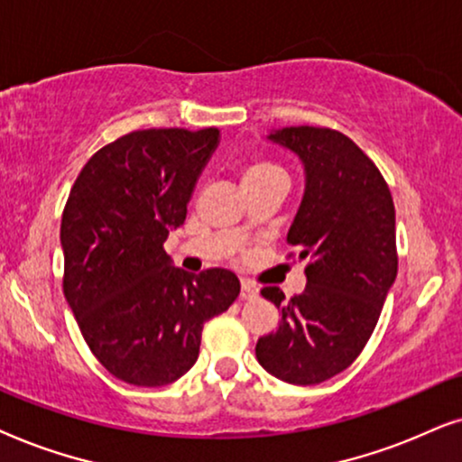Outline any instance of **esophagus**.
<instances>
[{"label": "esophagus", "instance_id": "obj_1", "mask_svg": "<svg viewBox=\"0 0 462 462\" xmlns=\"http://www.w3.org/2000/svg\"><path fill=\"white\" fill-rule=\"evenodd\" d=\"M257 298V289L251 285V282L243 281L241 285V300H255Z\"/></svg>", "mask_w": 462, "mask_h": 462}]
</instances>
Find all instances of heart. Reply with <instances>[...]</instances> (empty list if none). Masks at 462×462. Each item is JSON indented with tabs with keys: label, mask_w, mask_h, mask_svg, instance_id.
I'll return each instance as SVG.
<instances>
[{
	"label": "heart",
	"mask_w": 462,
	"mask_h": 462,
	"mask_svg": "<svg viewBox=\"0 0 462 462\" xmlns=\"http://www.w3.org/2000/svg\"><path fill=\"white\" fill-rule=\"evenodd\" d=\"M263 181H287L282 167L268 158H254L243 171V186H254Z\"/></svg>",
	"instance_id": "heart-1"
}]
</instances>
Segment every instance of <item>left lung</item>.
<instances>
[{
  "label": "left lung",
  "mask_w": 462,
  "mask_h": 462,
  "mask_svg": "<svg viewBox=\"0 0 462 462\" xmlns=\"http://www.w3.org/2000/svg\"><path fill=\"white\" fill-rule=\"evenodd\" d=\"M268 139L304 164L287 243L309 266L306 289L289 302L279 287L262 289L281 321L257 340L255 356L282 383L319 384L346 370L376 328L397 276L395 205L383 173L346 134L287 126Z\"/></svg>",
  "instance_id": "left-lung-1"
}]
</instances>
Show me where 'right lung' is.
<instances>
[{
    "label": "right lung",
    "instance_id": "obj_1",
    "mask_svg": "<svg viewBox=\"0 0 462 462\" xmlns=\"http://www.w3.org/2000/svg\"><path fill=\"white\" fill-rule=\"evenodd\" d=\"M217 128H147L101 147L79 171L60 219L63 293L98 364L134 386L175 383L196 364L202 325L241 293L236 274L171 266Z\"/></svg>",
    "mask_w": 462,
    "mask_h": 462
}]
</instances>
